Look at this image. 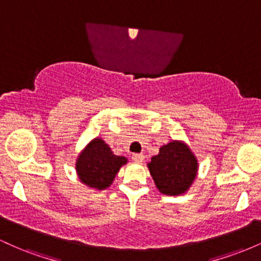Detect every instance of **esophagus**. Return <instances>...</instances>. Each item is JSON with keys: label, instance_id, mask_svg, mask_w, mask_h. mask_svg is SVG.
I'll return each instance as SVG.
<instances>
[{"label": "esophagus", "instance_id": "1", "mask_svg": "<svg viewBox=\"0 0 261 261\" xmlns=\"http://www.w3.org/2000/svg\"><path fill=\"white\" fill-rule=\"evenodd\" d=\"M133 160L135 162H137V163H141V162H143V160H145V155H143L142 153H134Z\"/></svg>", "mask_w": 261, "mask_h": 261}]
</instances>
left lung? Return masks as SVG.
<instances>
[{
  "label": "left lung",
  "mask_w": 261,
  "mask_h": 261,
  "mask_svg": "<svg viewBox=\"0 0 261 261\" xmlns=\"http://www.w3.org/2000/svg\"><path fill=\"white\" fill-rule=\"evenodd\" d=\"M148 169L155 187L166 195H180L190 188L197 173V161L190 148L180 141L162 146Z\"/></svg>",
  "instance_id": "obj_1"
}]
</instances>
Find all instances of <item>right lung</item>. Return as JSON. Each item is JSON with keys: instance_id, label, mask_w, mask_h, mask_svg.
<instances>
[{"instance_id": "1", "label": "right lung", "mask_w": 261, "mask_h": 261, "mask_svg": "<svg viewBox=\"0 0 261 261\" xmlns=\"http://www.w3.org/2000/svg\"><path fill=\"white\" fill-rule=\"evenodd\" d=\"M126 162L125 157L114 154L103 140L94 139L79 155L76 170L81 181L89 188L103 190L112 184Z\"/></svg>"}]
</instances>
